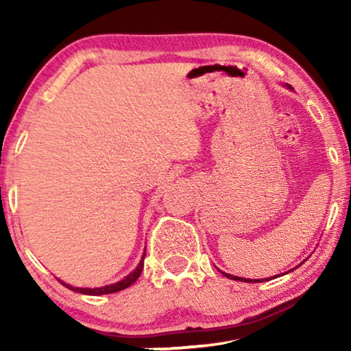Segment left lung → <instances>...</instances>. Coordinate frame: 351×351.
Returning a JSON list of instances; mask_svg holds the SVG:
<instances>
[{
	"instance_id": "obj_1",
	"label": "left lung",
	"mask_w": 351,
	"mask_h": 351,
	"mask_svg": "<svg viewBox=\"0 0 351 351\" xmlns=\"http://www.w3.org/2000/svg\"><path fill=\"white\" fill-rule=\"evenodd\" d=\"M223 276H227V278H230V280H237V281H246V282H261V281H263V280H246V278H238V276H233V275H228V273H223ZM270 280V278H267L265 281H268Z\"/></svg>"
}]
</instances>
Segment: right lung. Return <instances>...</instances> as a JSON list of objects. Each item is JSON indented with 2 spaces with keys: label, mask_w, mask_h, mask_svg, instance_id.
Here are the masks:
<instances>
[{
  "label": "right lung",
  "mask_w": 351,
  "mask_h": 351,
  "mask_svg": "<svg viewBox=\"0 0 351 351\" xmlns=\"http://www.w3.org/2000/svg\"><path fill=\"white\" fill-rule=\"evenodd\" d=\"M143 258H145V256L142 257L141 263H138V267L134 270L131 275H128L124 280L114 282V285H110V286H105V287H94V289H84V287H73V286H69L65 285V282H62V285L69 287V289L75 291V292H81V294H88V295H102V294H113V292H118V291H123L126 289V287H129L132 285V282L137 281V278L141 276V273L143 270Z\"/></svg>",
  "instance_id": "add662e5"
}]
</instances>
